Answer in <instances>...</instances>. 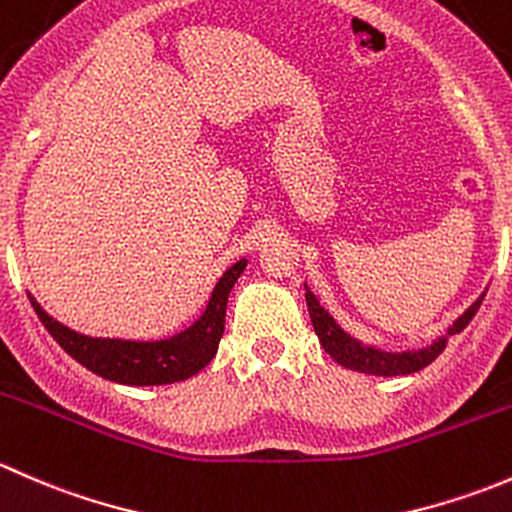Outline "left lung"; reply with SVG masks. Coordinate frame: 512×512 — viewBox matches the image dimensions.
<instances>
[{"label":"left lung","instance_id":"obj_1","mask_svg":"<svg viewBox=\"0 0 512 512\" xmlns=\"http://www.w3.org/2000/svg\"><path fill=\"white\" fill-rule=\"evenodd\" d=\"M304 297H307V309L309 317H312V327L317 332L319 344L324 347V352L332 356L337 364H342L344 369L361 371V374H374V376H401V374H414V371L423 369V366L431 364L438 354L446 349L448 337L463 332V329L471 324V319L476 317L480 302H483L485 294H480L476 302L456 319V322L448 327L446 337L433 339L428 347L416 349V352H384V349L369 347V344H361L359 339H354L352 334L344 332L337 322H334L332 314L319 304V299L314 297V292L304 285Z\"/></svg>","mask_w":512,"mask_h":512}]
</instances>
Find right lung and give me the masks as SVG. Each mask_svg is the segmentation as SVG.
Returning a JSON list of instances; mask_svg holds the SVG:
<instances>
[{
    "instance_id": "obj_1",
    "label": "right lung",
    "mask_w": 512,
    "mask_h": 512,
    "mask_svg": "<svg viewBox=\"0 0 512 512\" xmlns=\"http://www.w3.org/2000/svg\"><path fill=\"white\" fill-rule=\"evenodd\" d=\"M247 260L235 262L215 285L205 312L198 322L185 332L160 342H131V339H101L86 337L56 322L41 309V304L29 294L34 312L39 314L46 332L59 342L71 359L79 361L94 374L108 381L128 386H160L185 381L213 361L218 354L220 337L225 332V309L230 289L245 270Z\"/></svg>"
}]
</instances>
